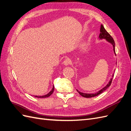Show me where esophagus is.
<instances>
[{
	"label": "esophagus",
	"mask_w": 131,
	"mask_h": 131,
	"mask_svg": "<svg viewBox=\"0 0 131 131\" xmlns=\"http://www.w3.org/2000/svg\"><path fill=\"white\" fill-rule=\"evenodd\" d=\"M71 63V60L69 58H67L63 62V64L65 66H68Z\"/></svg>",
	"instance_id": "esophagus-1"
}]
</instances>
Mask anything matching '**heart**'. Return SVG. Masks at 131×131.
Here are the masks:
<instances>
[{"instance_id":"b5f03b06","label":"heart","mask_w":131,"mask_h":131,"mask_svg":"<svg viewBox=\"0 0 131 131\" xmlns=\"http://www.w3.org/2000/svg\"><path fill=\"white\" fill-rule=\"evenodd\" d=\"M84 46H85V44H84V43H83V44H82V45H81V47H82V48H83V47H84Z\"/></svg>"}]
</instances>
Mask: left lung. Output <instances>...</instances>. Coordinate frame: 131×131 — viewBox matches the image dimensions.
Returning a JSON list of instances; mask_svg holds the SVG:
<instances>
[{"label": "left lung", "mask_w": 131, "mask_h": 131, "mask_svg": "<svg viewBox=\"0 0 131 131\" xmlns=\"http://www.w3.org/2000/svg\"><path fill=\"white\" fill-rule=\"evenodd\" d=\"M100 31H101V33L100 34V35H99V38H100V39H106V40L107 41H108L109 43H110L111 44L113 45L114 53H115V54H116L115 49V42H114V39L112 37V36H111V35L108 32H107L106 30L105 29L104 27H103V26L102 25H101V26ZM114 74H113L112 78L110 79V80L108 82V84H107L104 87V88H103L101 90L98 91V92H96V93H82V92H80V91H78V90H77L78 92V93L80 94L81 96L85 97V98H91V97H95V96H98V95L102 93L103 92H104V91H105L110 86L111 83H112V82L113 78L114 77Z\"/></svg>", "instance_id": "8db88e82"}]
</instances>
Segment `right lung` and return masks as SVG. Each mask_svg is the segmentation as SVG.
<instances>
[{
	"label": "right lung",
	"mask_w": 131,
	"mask_h": 131,
	"mask_svg": "<svg viewBox=\"0 0 131 131\" xmlns=\"http://www.w3.org/2000/svg\"><path fill=\"white\" fill-rule=\"evenodd\" d=\"M53 91H54V85H53V88H52V90H51L50 92L47 93V94H45V95H43V96H34V97H38V98H46V97H49V96H50L51 94H52V93L53 92Z\"/></svg>",
	"instance_id": "add662e5"
}]
</instances>
